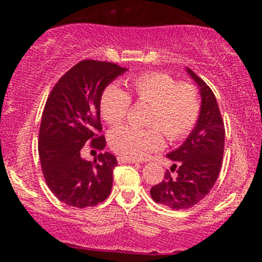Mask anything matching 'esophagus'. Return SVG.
I'll return each instance as SVG.
<instances>
[{"label": "esophagus", "instance_id": "1", "mask_svg": "<svg viewBox=\"0 0 262 262\" xmlns=\"http://www.w3.org/2000/svg\"><path fill=\"white\" fill-rule=\"evenodd\" d=\"M117 160H118L119 164H134V162H137L135 160H132V159L122 158V156H118V158H117Z\"/></svg>", "mask_w": 262, "mask_h": 262}]
</instances>
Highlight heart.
<instances>
[{"mask_svg": "<svg viewBox=\"0 0 262 262\" xmlns=\"http://www.w3.org/2000/svg\"><path fill=\"white\" fill-rule=\"evenodd\" d=\"M127 92L117 85L103 90L100 100L102 118L119 124L127 118L132 100L149 103L148 128L123 125L108 134V144L122 158L139 160L164 146V133L170 141L181 140L191 133L201 113L200 93L188 82H177L170 75L149 71L130 77Z\"/></svg>", "mask_w": 262, "mask_h": 262, "instance_id": "b5f03b06", "label": "heart"}]
</instances>
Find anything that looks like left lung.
<instances>
[{"label":"left lung","instance_id":"1","mask_svg":"<svg viewBox=\"0 0 262 262\" xmlns=\"http://www.w3.org/2000/svg\"><path fill=\"white\" fill-rule=\"evenodd\" d=\"M188 74L200 86L202 104L198 122L192 133L179 149L167 154L173 161L171 172L150 189L156 203L172 209H187L202 201L217 181L224 154V122L215 96L207 83L191 69Z\"/></svg>","mask_w":262,"mask_h":262}]
</instances>
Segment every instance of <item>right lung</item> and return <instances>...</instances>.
<instances>
[{
	"label": "right lung",
	"instance_id": "right-lung-1",
	"mask_svg": "<svg viewBox=\"0 0 262 262\" xmlns=\"http://www.w3.org/2000/svg\"><path fill=\"white\" fill-rule=\"evenodd\" d=\"M125 71L114 62L82 60L60 77L45 103L38 141L41 171L54 196L75 208L102 203L112 189L116 156L100 152L87 161L82 148L106 145L100 135L101 95Z\"/></svg>",
	"mask_w": 262,
	"mask_h": 262
}]
</instances>
